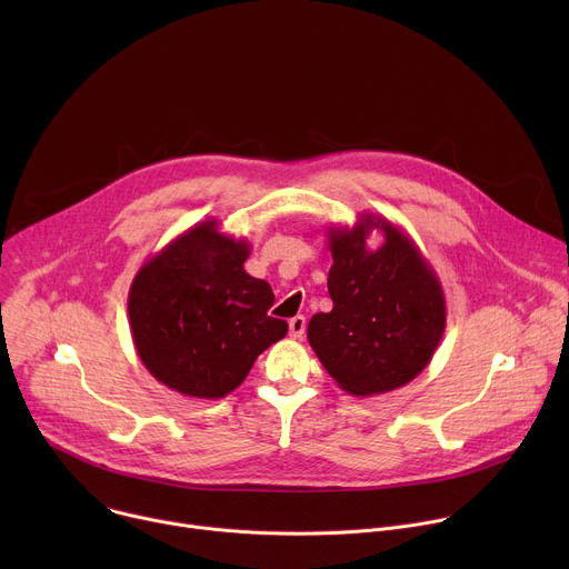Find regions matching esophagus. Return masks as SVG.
Wrapping results in <instances>:
<instances>
[{
    "instance_id": "34e87169",
    "label": "esophagus",
    "mask_w": 569,
    "mask_h": 569,
    "mask_svg": "<svg viewBox=\"0 0 569 569\" xmlns=\"http://www.w3.org/2000/svg\"><path fill=\"white\" fill-rule=\"evenodd\" d=\"M288 329H290V338L295 340H301L303 333H306V317L303 315H297L288 321Z\"/></svg>"
}]
</instances>
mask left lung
<instances>
[{"label":"left lung","instance_id":"1","mask_svg":"<svg viewBox=\"0 0 569 569\" xmlns=\"http://www.w3.org/2000/svg\"><path fill=\"white\" fill-rule=\"evenodd\" d=\"M383 233L373 251L368 236ZM331 312L308 321V342L351 396H378L412 382L446 331V297L417 242L391 220L360 213L353 227L327 229Z\"/></svg>","mask_w":569,"mask_h":569}]
</instances>
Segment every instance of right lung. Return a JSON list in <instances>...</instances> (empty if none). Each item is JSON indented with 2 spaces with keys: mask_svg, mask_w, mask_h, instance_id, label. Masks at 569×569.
Listing matches in <instances>:
<instances>
[{
  "mask_svg": "<svg viewBox=\"0 0 569 569\" xmlns=\"http://www.w3.org/2000/svg\"><path fill=\"white\" fill-rule=\"evenodd\" d=\"M209 218L182 231L134 274L128 317L134 351L169 389L216 400L248 378L257 358L286 338L270 317L268 281L246 272L252 246Z\"/></svg>",
  "mask_w": 569,
  "mask_h": 569,
  "instance_id": "right-lung-1",
  "label": "right lung"
}]
</instances>
